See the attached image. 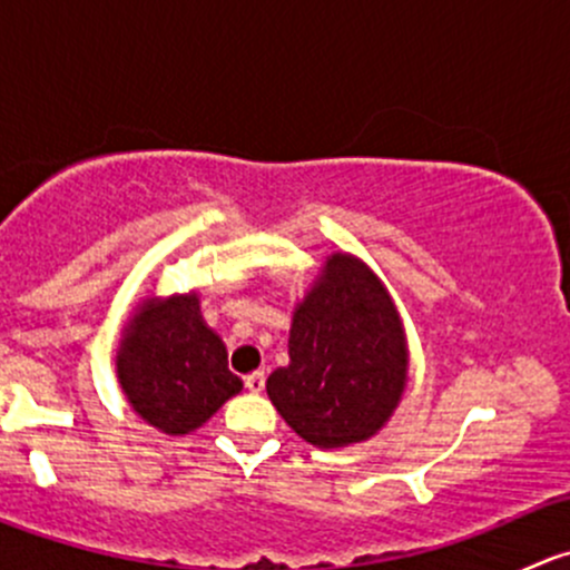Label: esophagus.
I'll return each mask as SVG.
<instances>
[{"mask_svg": "<svg viewBox=\"0 0 570 570\" xmlns=\"http://www.w3.org/2000/svg\"><path fill=\"white\" fill-rule=\"evenodd\" d=\"M264 381H267V375H264L262 370L250 372V375L245 377V389H248L250 394H262L264 392Z\"/></svg>", "mask_w": 570, "mask_h": 570, "instance_id": "obj_1", "label": "esophagus"}]
</instances>
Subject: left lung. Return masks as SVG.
Returning a JSON list of instances; mask_svg holds the SVG:
<instances>
[{
  "label": "left lung",
  "instance_id": "1",
  "mask_svg": "<svg viewBox=\"0 0 570 570\" xmlns=\"http://www.w3.org/2000/svg\"><path fill=\"white\" fill-rule=\"evenodd\" d=\"M407 383V347L386 286L350 253H333L297 303L289 364L267 377L284 422L320 450L372 439Z\"/></svg>",
  "mask_w": 570,
  "mask_h": 570
}]
</instances>
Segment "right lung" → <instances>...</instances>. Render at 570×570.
I'll return each mask as SVG.
<instances>
[{"label":"right lung","mask_w":570,"mask_h":570,"mask_svg":"<svg viewBox=\"0 0 570 570\" xmlns=\"http://www.w3.org/2000/svg\"><path fill=\"white\" fill-rule=\"evenodd\" d=\"M118 381L137 416L168 435L193 433L243 381L228 370L226 344L200 317L198 295L146 301L120 338Z\"/></svg>","instance_id":"obj_1"}]
</instances>
